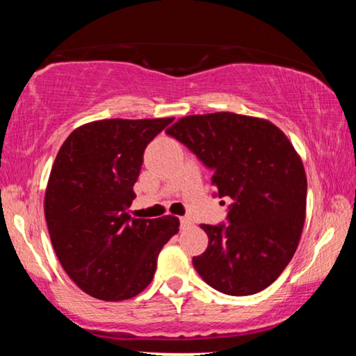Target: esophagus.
Masks as SVG:
<instances>
[{"instance_id":"esophagus-1","label":"esophagus","mask_w":356,"mask_h":356,"mask_svg":"<svg viewBox=\"0 0 356 356\" xmlns=\"http://www.w3.org/2000/svg\"><path fill=\"white\" fill-rule=\"evenodd\" d=\"M188 226H191V220L188 218V216H182V218H180V227L186 229Z\"/></svg>"}]
</instances>
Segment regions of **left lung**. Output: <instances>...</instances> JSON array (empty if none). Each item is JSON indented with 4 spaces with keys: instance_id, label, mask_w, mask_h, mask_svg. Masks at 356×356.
<instances>
[{
    "instance_id": "left-lung-1",
    "label": "left lung",
    "mask_w": 356,
    "mask_h": 356,
    "mask_svg": "<svg viewBox=\"0 0 356 356\" xmlns=\"http://www.w3.org/2000/svg\"><path fill=\"white\" fill-rule=\"evenodd\" d=\"M213 171L218 196L234 201L229 226L201 225L207 250L193 257L218 292L264 291L291 262L306 216L305 166L287 136L267 119L229 111L180 118L166 130Z\"/></svg>"
}]
</instances>
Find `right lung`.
Returning a JSON list of instances; mask_svg holds the SVG:
<instances>
[{"instance_id":"1","label":"right lung","mask_w":356,"mask_h":356,"mask_svg":"<svg viewBox=\"0 0 356 356\" xmlns=\"http://www.w3.org/2000/svg\"><path fill=\"white\" fill-rule=\"evenodd\" d=\"M172 118L104 119L75 129L59 149L45 190V220L65 273L94 298L136 297L179 218H131L144 149Z\"/></svg>"}]
</instances>
